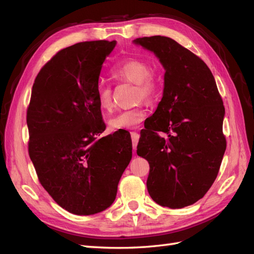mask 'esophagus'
<instances>
[{
	"mask_svg": "<svg viewBox=\"0 0 254 254\" xmlns=\"http://www.w3.org/2000/svg\"><path fill=\"white\" fill-rule=\"evenodd\" d=\"M131 140H132V147H133V152H135V148H136V145L137 142H139L140 139V134L137 133L136 131H131Z\"/></svg>",
	"mask_w": 254,
	"mask_h": 254,
	"instance_id": "1",
	"label": "esophagus"
}]
</instances>
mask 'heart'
Masks as SVG:
<instances>
[{"label": "heart", "instance_id": "1", "mask_svg": "<svg viewBox=\"0 0 254 254\" xmlns=\"http://www.w3.org/2000/svg\"><path fill=\"white\" fill-rule=\"evenodd\" d=\"M111 77L119 82L134 83V94L137 101L145 99L153 102L160 92L159 76L150 70V65L143 59L130 57L115 64L110 71ZM96 101L104 112H110L113 108L112 89L108 84H99L96 91ZM147 110L143 104L135 108L122 110L108 121L111 129H132L146 118Z\"/></svg>", "mask_w": 254, "mask_h": 254}]
</instances>
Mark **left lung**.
<instances>
[{
	"instance_id": "obj_1",
	"label": "left lung",
	"mask_w": 254,
	"mask_h": 254,
	"mask_svg": "<svg viewBox=\"0 0 254 254\" xmlns=\"http://www.w3.org/2000/svg\"><path fill=\"white\" fill-rule=\"evenodd\" d=\"M134 42L155 53L165 68L163 97L136 152L149 163L152 200L181 209L201 199L218 175L227 147L225 107L209 66L194 53L163 36Z\"/></svg>"
}]
</instances>
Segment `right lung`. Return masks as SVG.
<instances>
[{"label": "right lung", "instance_id": "1", "mask_svg": "<svg viewBox=\"0 0 254 254\" xmlns=\"http://www.w3.org/2000/svg\"><path fill=\"white\" fill-rule=\"evenodd\" d=\"M115 41L60 50L35 79L27 107L28 155L44 190L63 209L92 215L109 207L132 157L130 134L106 129L98 77Z\"/></svg>", "mask_w": 254, "mask_h": 254}]
</instances>
